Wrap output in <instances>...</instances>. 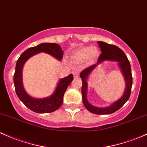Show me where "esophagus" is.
I'll use <instances>...</instances> for the list:
<instances>
[{
  "label": "esophagus",
  "instance_id": "1",
  "mask_svg": "<svg viewBox=\"0 0 147 147\" xmlns=\"http://www.w3.org/2000/svg\"><path fill=\"white\" fill-rule=\"evenodd\" d=\"M79 76H80V73H79L78 71H74L73 72L74 78H77Z\"/></svg>",
  "mask_w": 147,
  "mask_h": 147
}]
</instances>
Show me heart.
<instances>
[{"label": "heart", "instance_id": "heart-1", "mask_svg": "<svg viewBox=\"0 0 147 147\" xmlns=\"http://www.w3.org/2000/svg\"><path fill=\"white\" fill-rule=\"evenodd\" d=\"M99 56V51L96 47H85L77 50L73 54V59L77 61H84L88 59L93 62Z\"/></svg>", "mask_w": 147, "mask_h": 147}]
</instances>
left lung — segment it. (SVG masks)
Segmentation results:
<instances>
[{"mask_svg":"<svg viewBox=\"0 0 147 147\" xmlns=\"http://www.w3.org/2000/svg\"><path fill=\"white\" fill-rule=\"evenodd\" d=\"M98 45L100 48L102 54H100L98 59V62L96 64H93L89 67H86L80 73V77L82 80V100L84 105L85 107L88 109L89 112L95 114H109L117 112L119 110L122 106L126 102L131 93L132 84H133V77H132L131 67L130 63L129 62L128 58L125 53L122 51L118 47L113 45H109L104 42L99 41L98 42ZM105 60H111L117 61L119 63V65L122 70L123 74L125 78L126 82V90L122 97L113 103L110 106L107 108H97L92 106L88 102L86 98V92H87V84L86 80L88 75L90 72L97 66Z\"/></svg>","mask_w":147,"mask_h":147,"instance_id":"8db88e82","label":"left lung"}]
</instances>
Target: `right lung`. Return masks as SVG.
<instances>
[{
	"instance_id": "right-lung-1",
	"label": "right lung",
	"mask_w": 147,
	"mask_h": 147,
	"mask_svg": "<svg viewBox=\"0 0 147 147\" xmlns=\"http://www.w3.org/2000/svg\"><path fill=\"white\" fill-rule=\"evenodd\" d=\"M40 52H45L54 56L58 60H62L63 51L56 43H42L38 46L28 48L21 54L17 61L14 75V84L16 93L21 101L30 110L36 113H50L59 109L63 102L64 93L67 86L73 80L72 74L61 79L55 91L49 97L37 99L32 98L24 90L22 84V69L28 59Z\"/></svg>"
}]
</instances>
